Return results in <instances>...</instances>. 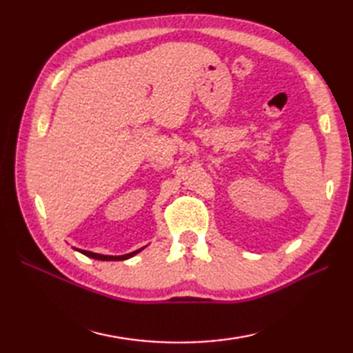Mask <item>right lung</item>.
<instances>
[{
  "mask_svg": "<svg viewBox=\"0 0 353 353\" xmlns=\"http://www.w3.org/2000/svg\"><path fill=\"white\" fill-rule=\"evenodd\" d=\"M147 245L142 247V249H138L134 252H130V253H125V254H119V256H110V254H100V253H94V252H89V250H81V249H76V247H72L74 250H77L80 253H83L85 256H89L92 259H99V261H124V259H129L132 256H134V254H138L141 250H144Z\"/></svg>",
  "mask_w": 353,
  "mask_h": 353,
  "instance_id": "1",
  "label": "right lung"
}]
</instances>
